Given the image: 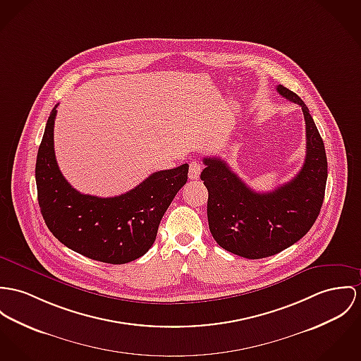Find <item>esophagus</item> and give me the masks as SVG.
<instances>
[{
    "instance_id": "34e87169",
    "label": "esophagus",
    "mask_w": 361,
    "mask_h": 361,
    "mask_svg": "<svg viewBox=\"0 0 361 361\" xmlns=\"http://www.w3.org/2000/svg\"><path fill=\"white\" fill-rule=\"evenodd\" d=\"M202 169H203V166H202L200 162H197V161L190 162V173H188V177H190L191 180H197L199 176H200Z\"/></svg>"
}]
</instances>
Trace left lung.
<instances>
[{"instance_id":"left-lung-1","label":"left lung","mask_w":361,"mask_h":361,"mask_svg":"<svg viewBox=\"0 0 361 361\" xmlns=\"http://www.w3.org/2000/svg\"><path fill=\"white\" fill-rule=\"evenodd\" d=\"M278 92L301 106L306 157L300 173L271 192H255L220 158H204L200 178L209 191L207 220L222 249L250 259L275 255L304 238L316 221L326 191L324 142L305 103L279 85Z\"/></svg>"}]
</instances>
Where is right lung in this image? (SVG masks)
Returning a JSON list of instances; mask_svg holds the SVG:
<instances>
[{
    "label": "right lung",
    "instance_id": "right-lung-1",
    "mask_svg": "<svg viewBox=\"0 0 361 361\" xmlns=\"http://www.w3.org/2000/svg\"><path fill=\"white\" fill-rule=\"evenodd\" d=\"M56 104L38 148L35 181L47 226L68 249L107 264L121 265L144 255L173 197L188 178V164L152 173L126 194L112 197L74 190L57 166L54 148Z\"/></svg>",
    "mask_w": 361,
    "mask_h": 361
}]
</instances>
